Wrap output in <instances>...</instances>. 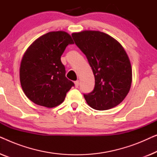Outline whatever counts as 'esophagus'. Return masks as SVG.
Masks as SVG:
<instances>
[{
	"label": "esophagus",
	"instance_id": "34e87169",
	"mask_svg": "<svg viewBox=\"0 0 157 157\" xmlns=\"http://www.w3.org/2000/svg\"><path fill=\"white\" fill-rule=\"evenodd\" d=\"M75 83V86H76V88H78V86H79V81H76L74 82Z\"/></svg>",
	"mask_w": 157,
	"mask_h": 157
}]
</instances>
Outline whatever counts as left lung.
Here are the masks:
<instances>
[{"instance_id":"8db88e82","label":"left lung","mask_w":157,"mask_h":157,"mask_svg":"<svg viewBox=\"0 0 157 157\" xmlns=\"http://www.w3.org/2000/svg\"><path fill=\"white\" fill-rule=\"evenodd\" d=\"M75 44L86 56L95 78L93 91L83 94L96 110H108L122 102L132 81V66L123 46L108 34L98 31L73 33Z\"/></svg>"}]
</instances>
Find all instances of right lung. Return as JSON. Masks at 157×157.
Instances as JSON below:
<instances>
[{"label": "right lung", "mask_w": 157, "mask_h": 157, "mask_svg": "<svg viewBox=\"0 0 157 157\" xmlns=\"http://www.w3.org/2000/svg\"><path fill=\"white\" fill-rule=\"evenodd\" d=\"M71 36L65 31H52L37 38L29 47L20 66V81L23 91L31 101L53 108L65 99L74 83L66 77L61 56Z\"/></svg>", "instance_id": "obj_1"}]
</instances>
